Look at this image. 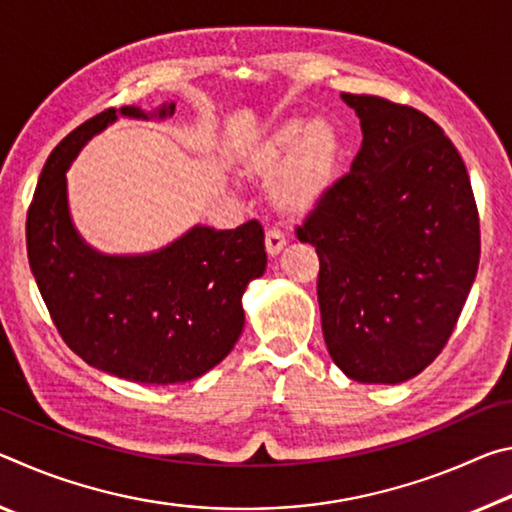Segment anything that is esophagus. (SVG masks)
Segmentation results:
<instances>
[{
	"instance_id": "esophagus-1",
	"label": "esophagus",
	"mask_w": 512,
	"mask_h": 512,
	"mask_svg": "<svg viewBox=\"0 0 512 512\" xmlns=\"http://www.w3.org/2000/svg\"><path fill=\"white\" fill-rule=\"evenodd\" d=\"M283 247H286V238H283L279 231L272 229V231L265 233V249H267V254H270L272 258L279 256L281 251H283Z\"/></svg>"
}]
</instances>
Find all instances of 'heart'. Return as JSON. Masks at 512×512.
Wrapping results in <instances>:
<instances>
[{
  "label": "heart",
  "mask_w": 512,
  "mask_h": 512,
  "mask_svg": "<svg viewBox=\"0 0 512 512\" xmlns=\"http://www.w3.org/2000/svg\"><path fill=\"white\" fill-rule=\"evenodd\" d=\"M247 170L272 181L270 201L290 220L313 215L335 188L345 163L340 129L324 117H288L274 124L247 154Z\"/></svg>",
  "instance_id": "obj_1"
}]
</instances>
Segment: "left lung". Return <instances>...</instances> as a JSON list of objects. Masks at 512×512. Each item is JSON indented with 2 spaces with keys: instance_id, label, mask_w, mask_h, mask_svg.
Listing matches in <instances>:
<instances>
[{
  "instance_id": "8db88e82",
  "label": "left lung",
  "mask_w": 512,
  "mask_h": 512,
  "mask_svg": "<svg viewBox=\"0 0 512 512\" xmlns=\"http://www.w3.org/2000/svg\"><path fill=\"white\" fill-rule=\"evenodd\" d=\"M363 147L297 229L320 256L317 301L333 363L360 383H401L440 354L481 254L465 163L410 106L342 92Z\"/></svg>"
}]
</instances>
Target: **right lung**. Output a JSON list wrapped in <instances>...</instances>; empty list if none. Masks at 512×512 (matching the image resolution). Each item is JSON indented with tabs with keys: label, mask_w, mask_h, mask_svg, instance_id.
<instances>
[{
	"label": "right lung",
	"mask_w": 512,
	"mask_h": 512,
	"mask_svg": "<svg viewBox=\"0 0 512 512\" xmlns=\"http://www.w3.org/2000/svg\"><path fill=\"white\" fill-rule=\"evenodd\" d=\"M172 115L174 102L122 106L81 124L49 154L27 215L33 279L67 347L97 370L145 385L186 383L222 363L245 326L242 295L267 265L256 220L229 231L195 224L142 254H104L79 233L65 172L81 149L120 117Z\"/></svg>",
	"instance_id": "add662e5"
}]
</instances>
